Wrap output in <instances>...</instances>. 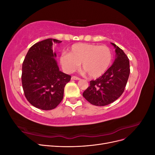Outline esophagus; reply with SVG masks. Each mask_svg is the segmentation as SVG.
Instances as JSON below:
<instances>
[{
	"label": "esophagus",
	"mask_w": 155,
	"mask_h": 155,
	"mask_svg": "<svg viewBox=\"0 0 155 155\" xmlns=\"http://www.w3.org/2000/svg\"><path fill=\"white\" fill-rule=\"evenodd\" d=\"M71 79H72V80H79V79H80V78L77 77V76H72Z\"/></svg>",
	"instance_id": "1"
}]
</instances>
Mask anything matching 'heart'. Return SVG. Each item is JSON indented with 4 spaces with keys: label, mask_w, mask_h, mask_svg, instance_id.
<instances>
[{
    "label": "heart",
    "mask_w": 155,
    "mask_h": 155,
    "mask_svg": "<svg viewBox=\"0 0 155 155\" xmlns=\"http://www.w3.org/2000/svg\"><path fill=\"white\" fill-rule=\"evenodd\" d=\"M60 63L67 73H72L79 67L89 78H97L103 76L109 68L112 61L111 50L107 46L78 43L74 44L68 53L60 56Z\"/></svg>",
    "instance_id": "1"
}]
</instances>
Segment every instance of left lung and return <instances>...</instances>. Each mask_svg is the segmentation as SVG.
Listing matches in <instances>:
<instances>
[{
    "label": "left lung",
    "instance_id": "8db88e82",
    "mask_svg": "<svg viewBox=\"0 0 155 155\" xmlns=\"http://www.w3.org/2000/svg\"><path fill=\"white\" fill-rule=\"evenodd\" d=\"M116 59L107 71L96 80L90 81V86L83 96L91 104L105 106L114 102L124 92L130 74L129 61L124 51L115 44Z\"/></svg>",
    "mask_w": 155,
    "mask_h": 155
}]
</instances>
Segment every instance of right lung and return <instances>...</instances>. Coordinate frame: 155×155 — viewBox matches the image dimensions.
Returning a JSON list of instances; mask_svg holds the SVG:
<instances>
[{
    "instance_id": "add662e5",
    "label": "right lung",
    "mask_w": 155,
    "mask_h": 155,
    "mask_svg": "<svg viewBox=\"0 0 155 155\" xmlns=\"http://www.w3.org/2000/svg\"><path fill=\"white\" fill-rule=\"evenodd\" d=\"M62 41L47 39L29 49L22 68V85L30 104L42 110H51L62 101L64 88L71 79L60 71L52 46Z\"/></svg>"
}]
</instances>
